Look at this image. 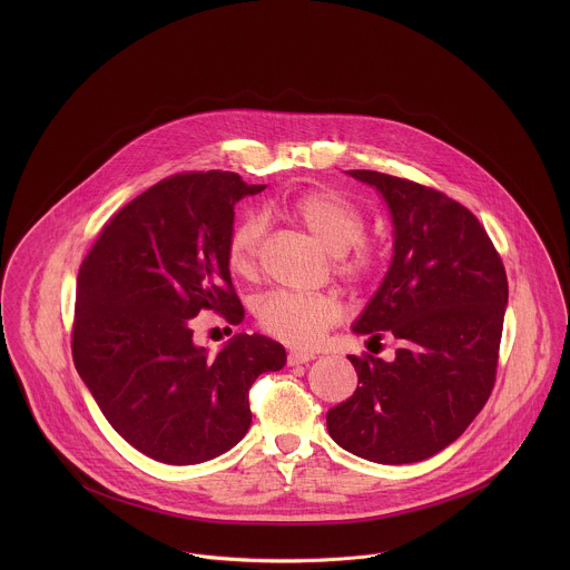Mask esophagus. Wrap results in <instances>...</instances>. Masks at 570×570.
Returning <instances> with one entry per match:
<instances>
[{
  "instance_id": "esophagus-1",
  "label": "esophagus",
  "mask_w": 570,
  "mask_h": 570,
  "mask_svg": "<svg viewBox=\"0 0 570 570\" xmlns=\"http://www.w3.org/2000/svg\"><path fill=\"white\" fill-rule=\"evenodd\" d=\"M316 356L312 353H291L288 354V358H286V363L288 365H303V363H309V361H314Z\"/></svg>"
}]
</instances>
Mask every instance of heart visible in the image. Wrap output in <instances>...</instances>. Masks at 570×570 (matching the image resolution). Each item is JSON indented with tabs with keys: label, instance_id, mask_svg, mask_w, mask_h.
I'll return each mask as SVG.
<instances>
[{
	"label": "heart",
	"instance_id": "heart-1",
	"mask_svg": "<svg viewBox=\"0 0 570 570\" xmlns=\"http://www.w3.org/2000/svg\"><path fill=\"white\" fill-rule=\"evenodd\" d=\"M291 216L328 254L335 256V273L346 282H365L376 269V252L363 237L365 219L351 200L331 190H309L291 203ZM265 235L263 219L245 214L230 230L226 258L230 272L252 277L258 267V249ZM342 303L333 295H297L273 291L254 307L258 326L273 340L293 346H316L328 328L340 323Z\"/></svg>",
	"mask_w": 570,
	"mask_h": 570
}]
</instances>
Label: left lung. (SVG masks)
<instances>
[{"mask_svg": "<svg viewBox=\"0 0 570 570\" xmlns=\"http://www.w3.org/2000/svg\"><path fill=\"white\" fill-rule=\"evenodd\" d=\"M384 196L395 226L391 267L354 325L393 337V361L351 363L358 386L326 412L346 451L376 463L428 460L458 440L491 395L509 301L498 249L444 191L376 170H348Z\"/></svg>", "mask_w": 570, "mask_h": 570, "instance_id": "1", "label": "left lung"}]
</instances>
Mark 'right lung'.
Instances as JSON below:
<instances>
[{
  "label": "right lung",
  "mask_w": 570,
  "mask_h": 570,
  "mask_svg": "<svg viewBox=\"0 0 570 570\" xmlns=\"http://www.w3.org/2000/svg\"><path fill=\"white\" fill-rule=\"evenodd\" d=\"M265 186L230 170L166 177L105 224L77 279L72 356L112 430L164 463H200L233 449L249 423V389L286 363L263 335L217 354L196 346L190 318L244 321L226 244L235 203Z\"/></svg>",
  "instance_id": "1"
}]
</instances>
